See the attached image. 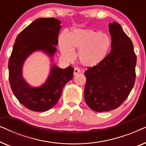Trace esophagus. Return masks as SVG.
<instances>
[{
  "label": "esophagus",
  "mask_w": 146,
  "mask_h": 146,
  "mask_svg": "<svg viewBox=\"0 0 146 146\" xmlns=\"http://www.w3.org/2000/svg\"><path fill=\"white\" fill-rule=\"evenodd\" d=\"M80 72H81V71H80V70L79 68H75L74 70V75L76 76L77 74H78Z\"/></svg>",
  "instance_id": "obj_1"
}]
</instances>
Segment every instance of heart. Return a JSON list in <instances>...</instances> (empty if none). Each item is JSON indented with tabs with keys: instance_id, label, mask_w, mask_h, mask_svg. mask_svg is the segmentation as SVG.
<instances>
[{
	"instance_id": "obj_1",
	"label": "heart",
	"mask_w": 146,
	"mask_h": 146,
	"mask_svg": "<svg viewBox=\"0 0 146 146\" xmlns=\"http://www.w3.org/2000/svg\"><path fill=\"white\" fill-rule=\"evenodd\" d=\"M62 54L66 59L72 58L74 49L78 50V58L86 67L95 66L101 63L108 54L111 40L107 34L90 29L75 30L59 40Z\"/></svg>"
}]
</instances>
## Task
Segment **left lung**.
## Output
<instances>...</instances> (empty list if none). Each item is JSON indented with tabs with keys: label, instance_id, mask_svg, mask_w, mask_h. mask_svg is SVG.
<instances>
[{
	"label": "left lung",
	"instance_id": "left-lung-1",
	"mask_svg": "<svg viewBox=\"0 0 146 146\" xmlns=\"http://www.w3.org/2000/svg\"><path fill=\"white\" fill-rule=\"evenodd\" d=\"M108 26L111 51L101 63L84 72L86 103L98 112L118 108L129 96L135 80L137 58L132 42L118 23Z\"/></svg>",
	"mask_w": 146,
	"mask_h": 146
}]
</instances>
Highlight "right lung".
Returning <instances> with one entry per match:
<instances>
[{"label":"right lung","instance_id":"add662e5","mask_svg":"<svg viewBox=\"0 0 146 146\" xmlns=\"http://www.w3.org/2000/svg\"><path fill=\"white\" fill-rule=\"evenodd\" d=\"M61 22L54 18H40L17 36L9 60V82L20 102L35 111H46L56 104L66 84L72 79L74 68L61 69L54 64L47 80L38 88L28 84L22 69L27 58L36 50H42L53 56L57 50Z\"/></svg>","mask_w":146,"mask_h":146}]
</instances>
